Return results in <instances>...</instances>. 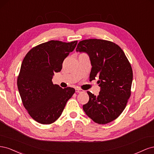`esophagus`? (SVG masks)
I'll return each mask as SVG.
<instances>
[{
  "label": "esophagus",
  "mask_w": 154,
  "mask_h": 154,
  "mask_svg": "<svg viewBox=\"0 0 154 154\" xmlns=\"http://www.w3.org/2000/svg\"><path fill=\"white\" fill-rule=\"evenodd\" d=\"M83 92V91L80 89V88H76V92H77V93H81Z\"/></svg>",
  "instance_id": "1"
}]
</instances>
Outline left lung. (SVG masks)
<instances>
[{"label": "left lung", "instance_id": "8db88e82", "mask_svg": "<svg viewBox=\"0 0 154 154\" xmlns=\"http://www.w3.org/2000/svg\"><path fill=\"white\" fill-rule=\"evenodd\" d=\"M76 51L89 57L90 80L97 77L100 87L98 96L87 91L89 100L83 110L96 123L112 122L122 113L131 94L133 72L127 57L118 45L100 39L82 40Z\"/></svg>", "mask_w": 154, "mask_h": 154}]
</instances>
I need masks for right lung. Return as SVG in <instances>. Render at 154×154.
<instances>
[{
  "mask_svg": "<svg viewBox=\"0 0 154 154\" xmlns=\"http://www.w3.org/2000/svg\"><path fill=\"white\" fill-rule=\"evenodd\" d=\"M77 43L51 40L31 49L23 60L18 89L25 109L38 123L49 125L57 120L75 92L74 88L54 85L52 79Z\"/></svg>",
  "mask_w": 154,
  "mask_h": 154,
  "instance_id": "right-lung-1",
  "label": "right lung"
}]
</instances>
